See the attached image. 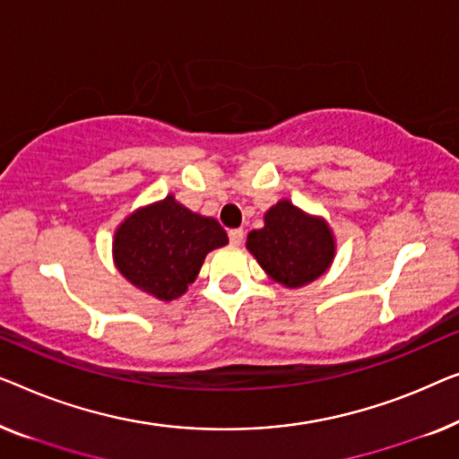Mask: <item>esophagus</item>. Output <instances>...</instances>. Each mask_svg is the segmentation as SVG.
Here are the masks:
<instances>
[{
    "mask_svg": "<svg viewBox=\"0 0 459 459\" xmlns=\"http://www.w3.org/2000/svg\"><path fill=\"white\" fill-rule=\"evenodd\" d=\"M229 238H230V245H235V247H238V245L243 243V229L229 230Z\"/></svg>",
    "mask_w": 459,
    "mask_h": 459,
    "instance_id": "esophagus-1",
    "label": "esophagus"
}]
</instances>
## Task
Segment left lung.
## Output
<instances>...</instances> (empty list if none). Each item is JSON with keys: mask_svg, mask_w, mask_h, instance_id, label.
<instances>
[{"mask_svg": "<svg viewBox=\"0 0 459 459\" xmlns=\"http://www.w3.org/2000/svg\"><path fill=\"white\" fill-rule=\"evenodd\" d=\"M247 249L270 279L295 289L326 273L334 257V237L325 218L281 199L264 216V229L247 235Z\"/></svg>", "mask_w": 459, "mask_h": 459, "instance_id": "1", "label": "left lung"}]
</instances>
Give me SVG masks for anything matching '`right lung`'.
<instances>
[{"label": "right lung", "instance_id": "obj_1", "mask_svg": "<svg viewBox=\"0 0 459 459\" xmlns=\"http://www.w3.org/2000/svg\"><path fill=\"white\" fill-rule=\"evenodd\" d=\"M229 237L214 218L186 210L172 195L139 208L114 232V262L120 274L156 299L172 301L197 279L212 249Z\"/></svg>", "mask_w": 459, "mask_h": 459}]
</instances>
